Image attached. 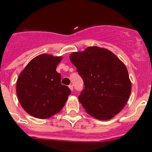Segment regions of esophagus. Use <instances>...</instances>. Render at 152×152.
Masks as SVG:
<instances>
[{
  "mask_svg": "<svg viewBox=\"0 0 152 152\" xmlns=\"http://www.w3.org/2000/svg\"><path fill=\"white\" fill-rule=\"evenodd\" d=\"M69 88L70 89L71 91H73V86H72V85H69Z\"/></svg>",
  "mask_w": 152,
  "mask_h": 152,
  "instance_id": "34e87169",
  "label": "esophagus"
}]
</instances>
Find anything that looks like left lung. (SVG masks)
I'll list each match as a JSON object with an SVG mask.
<instances>
[{
  "label": "left lung",
  "instance_id": "1",
  "mask_svg": "<svg viewBox=\"0 0 152 152\" xmlns=\"http://www.w3.org/2000/svg\"><path fill=\"white\" fill-rule=\"evenodd\" d=\"M69 60L84 81L79 100L86 112L99 120H109L127 103L132 91L127 68L105 48L87 47L70 54Z\"/></svg>",
  "mask_w": 152,
  "mask_h": 152
}]
</instances>
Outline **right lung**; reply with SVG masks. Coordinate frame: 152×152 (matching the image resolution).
I'll use <instances>...</instances> for the list:
<instances>
[{"instance_id":"add662e5","label":"right lung","mask_w":152,"mask_h":152,"mask_svg":"<svg viewBox=\"0 0 152 152\" xmlns=\"http://www.w3.org/2000/svg\"><path fill=\"white\" fill-rule=\"evenodd\" d=\"M62 56L40 54L30 60L17 81V95L23 109L35 118L45 119L61 110L71 90L61 84L56 72Z\"/></svg>"}]
</instances>
